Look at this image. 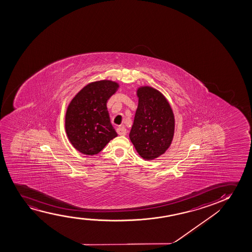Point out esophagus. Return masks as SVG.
Returning <instances> with one entry per match:
<instances>
[{
    "instance_id": "obj_1",
    "label": "esophagus",
    "mask_w": 252,
    "mask_h": 252,
    "mask_svg": "<svg viewBox=\"0 0 252 252\" xmlns=\"http://www.w3.org/2000/svg\"><path fill=\"white\" fill-rule=\"evenodd\" d=\"M116 131H117V133L119 135H121V136H125V135L126 134V129L124 127H118L116 129Z\"/></svg>"
}]
</instances>
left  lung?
<instances>
[{
  "label": "left lung",
  "instance_id": "1",
  "mask_svg": "<svg viewBox=\"0 0 252 252\" xmlns=\"http://www.w3.org/2000/svg\"><path fill=\"white\" fill-rule=\"evenodd\" d=\"M138 107L129 138L142 158L153 160L163 155L175 133V115L163 94L151 86L137 89Z\"/></svg>",
  "mask_w": 252,
  "mask_h": 252
}]
</instances>
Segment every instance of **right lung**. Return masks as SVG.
Masks as SVG:
<instances>
[{"instance_id": "obj_1", "label": "right lung", "mask_w": 252, "mask_h": 252, "mask_svg": "<svg viewBox=\"0 0 252 252\" xmlns=\"http://www.w3.org/2000/svg\"><path fill=\"white\" fill-rule=\"evenodd\" d=\"M112 80L88 83L70 100L65 114V131L73 147L88 156L96 155L116 138L107 100L119 90Z\"/></svg>"}]
</instances>
